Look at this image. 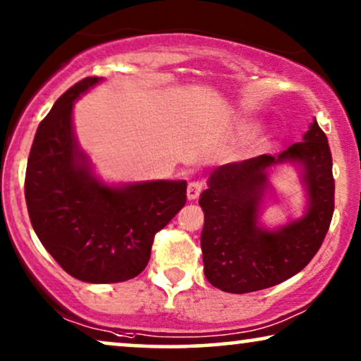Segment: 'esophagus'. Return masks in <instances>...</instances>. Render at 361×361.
I'll use <instances>...</instances> for the list:
<instances>
[{"label":"esophagus","mask_w":361,"mask_h":361,"mask_svg":"<svg viewBox=\"0 0 361 361\" xmlns=\"http://www.w3.org/2000/svg\"><path fill=\"white\" fill-rule=\"evenodd\" d=\"M202 190H204V180H190L187 185V199L195 200Z\"/></svg>","instance_id":"obj_1"}]
</instances>
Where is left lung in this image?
I'll use <instances>...</instances> for the list:
<instances>
[{
    "mask_svg": "<svg viewBox=\"0 0 361 361\" xmlns=\"http://www.w3.org/2000/svg\"><path fill=\"white\" fill-rule=\"evenodd\" d=\"M281 161H294L303 169L308 210L302 219L266 231L257 224L260 202L269 186L267 171ZM334 195L332 154L315 120L302 141L278 157L263 154L216 167L199 200L205 215L200 246L207 281L225 293L246 294L293 278L327 235Z\"/></svg>",
    "mask_w": 361,
    "mask_h": 361,
    "instance_id": "1",
    "label": "left lung"
}]
</instances>
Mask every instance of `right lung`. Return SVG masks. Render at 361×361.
Instances as JSON below:
<instances>
[{
  "label": "right lung",
  "mask_w": 361,
  "mask_h": 361,
  "mask_svg": "<svg viewBox=\"0 0 361 361\" xmlns=\"http://www.w3.org/2000/svg\"><path fill=\"white\" fill-rule=\"evenodd\" d=\"M103 80L87 77L39 123L24 195L29 219L61 268L83 283L133 279L146 268L154 235L185 205V180L106 185L93 176L72 125L73 102Z\"/></svg>",
  "instance_id": "1"
}]
</instances>
